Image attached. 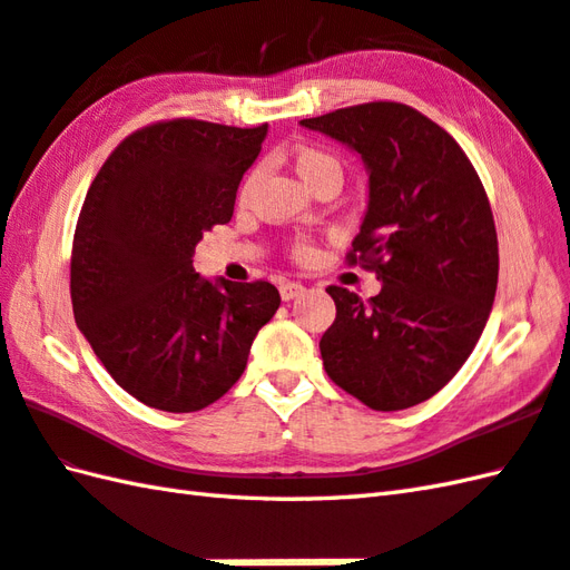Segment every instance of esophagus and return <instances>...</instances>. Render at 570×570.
Returning <instances> with one entry per match:
<instances>
[{"label": "esophagus", "mask_w": 570, "mask_h": 570, "mask_svg": "<svg viewBox=\"0 0 570 570\" xmlns=\"http://www.w3.org/2000/svg\"><path fill=\"white\" fill-rule=\"evenodd\" d=\"M302 293H305V285H302V283H295V281H285V283H281V297H283L285 302L299 297Z\"/></svg>", "instance_id": "obj_1"}]
</instances>
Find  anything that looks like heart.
Here are the masks:
<instances>
[{
    "mask_svg": "<svg viewBox=\"0 0 570 570\" xmlns=\"http://www.w3.org/2000/svg\"><path fill=\"white\" fill-rule=\"evenodd\" d=\"M289 160H293V168L297 170V175L302 180H305V185L309 189H314L322 183H338L341 185V178H344V168H341V160L332 154V150L326 148H320V146H309V144H302V146H295L293 154H289ZM253 180H256V170H253L244 187H242V195L248 193V187L253 185ZM314 248L309 244H299L295 248V256L299 261H307L312 258Z\"/></svg>",
    "mask_w": 570,
    "mask_h": 570,
    "instance_id": "heart-1",
    "label": "heart"
}]
</instances>
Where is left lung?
<instances>
[{
  "label": "left lung",
  "mask_w": 570,
  "mask_h": 570,
  "mask_svg": "<svg viewBox=\"0 0 570 570\" xmlns=\"http://www.w3.org/2000/svg\"><path fill=\"white\" fill-rule=\"evenodd\" d=\"M348 146L368 170V209L348 263L375 271L368 302L326 287L336 320L320 351L328 377L377 412L429 400L471 356L498 289L490 202L461 146L397 102L299 121Z\"/></svg>",
  "instance_id": "obj_1"
}]
</instances>
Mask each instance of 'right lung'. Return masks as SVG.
<instances>
[{
  "instance_id": "add662e5",
  "label": "right lung",
  "mask_w": 570,
  "mask_h": 570,
  "mask_svg": "<svg viewBox=\"0 0 570 570\" xmlns=\"http://www.w3.org/2000/svg\"><path fill=\"white\" fill-rule=\"evenodd\" d=\"M265 134L268 124H150L114 148L87 189L70 261L75 322L148 407L197 412L226 395L281 307L271 283L207 281L193 268L202 234L232 222Z\"/></svg>"
}]
</instances>
